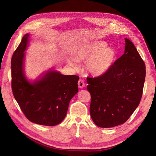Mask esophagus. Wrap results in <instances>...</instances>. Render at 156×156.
<instances>
[{
	"label": "esophagus",
	"mask_w": 156,
	"mask_h": 156,
	"mask_svg": "<svg viewBox=\"0 0 156 156\" xmlns=\"http://www.w3.org/2000/svg\"><path fill=\"white\" fill-rule=\"evenodd\" d=\"M78 84L79 88H81V89H83V88L85 86L84 82V81H83L82 79L79 80V81H78Z\"/></svg>",
	"instance_id": "34e87169"
}]
</instances>
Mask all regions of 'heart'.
Listing matches in <instances>:
<instances>
[{
	"instance_id": "1",
	"label": "heart",
	"mask_w": 156,
	"mask_h": 156,
	"mask_svg": "<svg viewBox=\"0 0 156 156\" xmlns=\"http://www.w3.org/2000/svg\"><path fill=\"white\" fill-rule=\"evenodd\" d=\"M104 41H96L78 46L73 52V57L69 63L73 67H77V62L86 63V70L94 76L106 73L114 65L117 57L115 50L107 47Z\"/></svg>"
}]
</instances>
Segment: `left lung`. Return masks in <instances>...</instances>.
Wrapping results in <instances>:
<instances>
[{"label": "left lung", "instance_id": "8db88e82", "mask_svg": "<svg viewBox=\"0 0 156 156\" xmlns=\"http://www.w3.org/2000/svg\"><path fill=\"white\" fill-rule=\"evenodd\" d=\"M124 54L106 73L87 77L91 94L90 114L101 128L126 122L141 99L146 77L145 63L133 43L125 38Z\"/></svg>", "mask_w": 156, "mask_h": 156}]
</instances>
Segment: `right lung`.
I'll use <instances>...</instances> for the list:
<instances>
[{"mask_svg": "<svg viewBox=\"0 0 156 156\" xmlns=\"http://www.w3.org/2000/svg\"><path fill=\"white\" fill-rule=\"evenodd\" d=\"M29 34H25L12 60V89L25 117L36 124L55 126L65 117L72 98L78 93L76 75H63L50 70L31 83L25 76L23 61Z\"/></svg>", "mask_w": 156, "mask_h": 156, "instance_id": "obj_1", "label": "right lung"}]
</instances>
